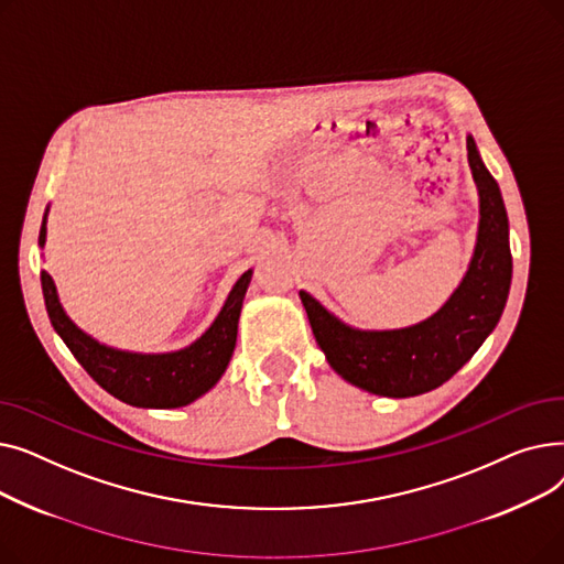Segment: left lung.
I'll use <instances>...</instances> for the list:
<instances>
[{
  "label": "left lung",
  "mask_w": 564,
  "mask_h": 564,
  "mask_svg": "<svg viewBox=\"0 0 564 564\" xmlns=\"http://www.w3.org/2000/svg\"><path fill=\"white\" fill-rule=\"evenodd\" d=\"M468 166L480 194L478 242L453 297L432 317L406 329L359 332L300 292L311 329L332 368L375 395L411 398L448 381L494 332L512 281L508 213L494 175L466 139Z\"/></svg>",
  "instance_id": "8db88e82"
}]
</instances>
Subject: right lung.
Instances as JSON below:
<instances>
[{
	"label": "right lung",
	"mask_w": 564,
	"mask_h": 564,
	"mask_svg": "<svg viewBox=\"0 0 564 564\" xmlns=\"http://www.w3.org/2000/svg\"><path fill=\"white\" fill-rule=\"evenodd\" d=\"M39 245H45V219L41 226ZM251 281V270L245 272L232 285L228 300L207 329L194 345L171 354H132L100 345L86 336L70 322L58 304V294L52 276L43 270V297L54 332L73 351L79 366L98 381L100 387L132 406L173 409L185 406L210 391L224 375L237 338V319H240L245 292Z\"/></svg>",
	"instance_id": "obj_1"
}]
</instances>
